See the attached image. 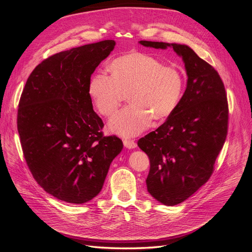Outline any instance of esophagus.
Wrapping results in <instances>:
<instances>
[{"mask_svg":"<svg viewBox=\"0 0 252 252\" xmlns=\"http://www.w3.org/2000/svg\"><path fill=\"white\" fill-rule=\"evenodd\" d=\"M124 146L126 148V149H134L136 148V142L132 139H124Z\"/></svg>","mask_w":252,"mask_h":252,"instance_id":"34e87169","label":"esophagus"}]
</instances>
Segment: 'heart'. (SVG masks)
Returning a JSON list of instances; mask_svg holds the SVG:
<instances>
[{
  "instance_id": "b5f03b06",
  "label": "heart",
  "mask_w": 252,
  "mask_h": 252,
  "mask_svg": "<svg viewBox=\"0 0 252 252\" xmlns=\"http://www.w3.org/2000/svg\"><path fill=\"white\" fill-rule=\"evenodd\" d=\"M111 77L95 74L89 83V94L96 111L113 116L125 100L130 104L109 124L110 130L125 137L145 130L152 120L169 118L184 94L186 76L182 68L164 65L157 58L132 52L117 58L109 66Z\"/></svg>"
}]
</instances>
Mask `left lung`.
<instances>
[{
	"label": "left lung",
	"instance_id": "left-lung-1",
	"mask_svg": "<svg viewBox=\"0 0 252 252\" xmlns=\"http://www.w3.org/2000/svg\"><path fill=\"white\" fill-rule=\"evenodd\" d=\"M155 49L171 47L184 60L188 85L174 113L137 146L151 162L148 191L165 205L192 195L210 178L227 135L228 103L217 70L189 46L140 41Z\"/></svg>",
	"mask_w": 252,
	"mask_h": 252
}]
</instances>
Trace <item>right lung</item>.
<instances>
[{"label":"right lung","instance_id":"1","mask_svg":"<svg viewBox=\"0 0 252 252\" xmlns=\"http://www.w3.org/2000/svg\"><path fill=\"white\" fill-rule=\"evenodd\" d=\"M115 46L105 40L49 57L32 71L20 98L17 124L29 169L48 193L68 203L99 193L124 147L117 135H103L88 91Z\"/></svg>","mask_w":252,"mask_h":252}]
</instances>
